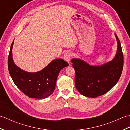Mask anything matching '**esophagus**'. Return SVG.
Instances as JSON below:
<instances>
[{"label": "esophagus", "mask_w": 130, "mask_h": 130, "mask_svg": "<svg viewBox=\"0 0 130 130\" xmlns=\"http://www.w3.org/2000/svg\"><path fill=\"white\" fill-rule=\"evenodd\" d=\"M71 56H72V54L70 52H66L64 55V59L67 61V62H69L70 61V60H71Z\"/></svg>", "instance_id": "esophagus-1"}]
</instances>
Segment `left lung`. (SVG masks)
<instances>
[{
  "mask_svg": "<svg viewBox=\"0 0 130 130\" xmlns=\"http://www.w3.org/2000/svg\"><path fill=\"white\" fill-rule=\"evenodd\" d=\"M117 50L114 59L100 66L90 65L83 60H71L75 71V84L82 95L95 98L104 94L116 84L123 67V55L120 41L115 34Z\"/></svg>",
  "mask_w": 130,
  "mask_h": 130,
  "instance_id": "8db88e82",
  "label": "left lung"
}]
</instances>
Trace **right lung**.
I'll use <instances>...</instances> for the list:
<instances>
[{
  "label": "right lung",
  "mask_w": 130,
  "mask_h": 130,
  "mask_svg": "<svg viewBox=\"0 0 130 130\" xmlns=\"http://www.w3.org/2000/svg\"><path fill=\"white\" fill-rule=\"evenodd\" d=\"M14 41L8 59L10 75L19 89L29 98L43 99L48 97L55 90L56 80L61 70L69 65L62 59H55L42 70L29 73L16 66L12 57Z\"/></svg>",
  "instance_id": "right-lung-1"
}]
</instances>
